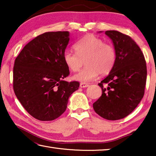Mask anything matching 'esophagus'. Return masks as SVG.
Wrapping results in <instances>:
<instances>
[{
  "mask_svg": "<svg viewBox=\"0 0 156 156\" xmlns=\"http://www.w3.org/2000/svg\"><path fill=\"white\" fill-rule=\"evenodd\" d=\"M80 87L81 88H86L89 87V84H86V83H81L80 84Z\"/></svg>",
  "mask_w": 156,
  "mask_h": 156,
  "instance_id": "obj_1",
  "label": "esophagus"
}]
</instances>
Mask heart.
<instances>
[{
	"mask_svg": "<svg viewBox=\"0 0 156 156\" xmlns=\"http://www.w3.org/2000/svg\"><path fill=\"white\" fill-rule=\"evenodd\" d=\"M76 53L66 51L63 60L67 68L73 72H78L83 65L86 67L73 76V79L87 83L96 79L100 73L107 74L114 66L115 50L112 44L104 43L93 34H87L73 46Z\"/></svg>",
	"mask_w": 156,
	"mask_h": 156,
	"instance_id": "1",
	"label": "heart"
}]
</instances>
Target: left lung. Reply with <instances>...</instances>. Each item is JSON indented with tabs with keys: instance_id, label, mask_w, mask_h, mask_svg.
<instances>
[{
	"instance_id": "left-lung-1",
	"label": "left lung",
	"mask_w": 156,
	"mask_h": 156,
	"mask_svg": "<svg viewBox=\"0 0 156 156\" xmlns=\"http://www.w3.org/2000/svg\"><path fill=\"white\" fill-rule=\"evenodd\" d=\"M105 34L113 42L116 59L109 75L98 84L102 96L93 107L105 119L117 120L130 114L143 98L147 65L140 48L130 36L114 30Z\"/></svg>"
}]
</instances>
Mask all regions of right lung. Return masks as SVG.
<instances>
[{"label":"right lung","instance_id":"1","mask_svg":"<svg viewBox=\"0 0 156 156\" xmlns=\"http://www.w3.org/2000/svg\"><path fill=\"white\" fill-rule=\"evenodd\" d=\"M69 41V31L45 32L26 44L15 60L14 93L37 120L51 121L61 115L80 86L77 81L63 80L69 74L63 60Z\"/></svg>","mask_w":156,"mask_h":156}]
</instances>
